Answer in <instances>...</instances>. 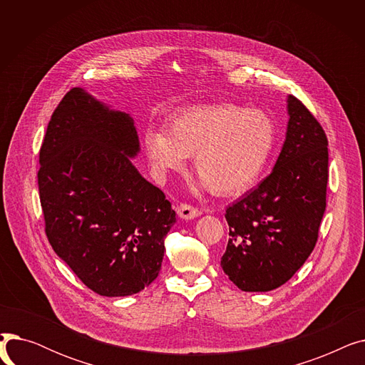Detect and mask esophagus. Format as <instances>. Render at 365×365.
<instances>
[{
	"label": "esophagus",
	"mask_w": 365,
	"mask_h": 365,
	"mask_svg": "<svg viewBox=\"0 0 365 365\" xmlns=\"http://www.w3.org/2000/svg\"><path fill=\"white\" fill-rule=\"evenodd\" d=\"M178 215H179L182 219L189 220V219H195V217L201 216L202 212H201L200 208H197V207H194V205L183 202V204H180V205L178 207Z\"/></svg>",
	"instance_id": "esophagus-1"
}]
</instances>
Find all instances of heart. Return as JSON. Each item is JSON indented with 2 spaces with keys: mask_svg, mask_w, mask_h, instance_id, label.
<instances>
[{
  "mask_svg": "<svg viewBox=\"0 0 365 365\" xmlns=\"http://www.w3.org/2000/svg\"><path fill=\"white\" fill-rule=\"evenodd\" d=\"M143 145L155 171H182L194 157L197 178L212 194L238 195L257 183L277 145L269 115L235 103H208L176 112L167 131L148 128Z\"/></svg>",
  "mask_w": 365,
  "mask_h": 365,
  "instance_id": "heart-1",
  "label": "heart"
}]
</instances>
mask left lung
Returning <instances> with one entry per match:
<instances>
[{
  "mask_svg": "<svg viewBox=\"0 0 365 365\" xmlns=\"http://www.w3.org/2000/svg\"><path fill=\"white\" fill-rule=\"evenodd\" d=\"M289 125L274 171L226 208L223 272L242 292H271L289 281L318 240L329 182V140L318 120L289 96Z\"/></svg>",
  "mask_w": 365,
  "mask_h": 365,
  "instance_id": "8db88e82",
  "label": "left lung"
}]
</instances>
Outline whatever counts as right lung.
I'll return each mask as SVG.
<instances>
[{
	"label": "right lung",
	"mask_w": 365,
	"mask_h": 365,
	"mask_svg": "<svg viewBox=\"0 0 365 365\" xmlns=\"http://www.w3.org/2000/svg\"><path fill=\"white\" fill-rule=\"evenodd\" d=\"M138 152L130 115L80 87L54 109L40 149L48 242L90 290L106 297L136 294L158 277L164 238L176 222L163 190L133 165Z\"/></svg>",
	"instance_id": "right-lung-1"
}]
</instances>
